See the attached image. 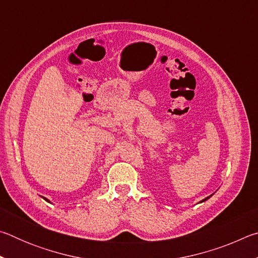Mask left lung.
<instances>
[{"label":"left lung","instance_id":"8db88e82","mask_svg":"<svg viewBox=\"0 0 258 258\" xmlns=\"http://www.w3.org/2000/svg\"><path fill=\"white\" fill-rule=\"evenodd\" d=\"M209 197H211V196H209ZM209 197H207V198H205V199H204V200H203V202H205V200H207V199H208V198H209Z\"/></svg>","mask_w":258,"mask_h":258}]
</instances>
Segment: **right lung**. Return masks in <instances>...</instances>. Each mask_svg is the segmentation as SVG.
Segmentation results:
<instances>
[{
    "label": "right lung",
    "instance_id": "obj_1",
    "mask_svg": "<svg viewBox=\"0 0 258 258\" xmlns=\"http://www.w3.org/2000/svg\"><path fill=\"white\" fill-rule=\"evenodd\" d=\"M45 200H47V199H46V198H45Z\"/></svg>",
    "mask_w": 258,
    "mask_h": 258
}]
</instances>
